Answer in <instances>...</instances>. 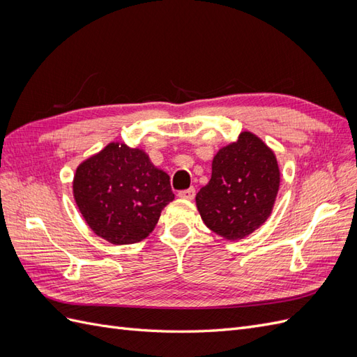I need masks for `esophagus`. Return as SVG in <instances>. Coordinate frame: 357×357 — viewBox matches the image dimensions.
<instances>
[{
    "mask_svg": "<svg viewBox=\"0 0 357 357\" xmlns=\"http://www.w3.org/2000/svg\"><path fill=\"white\" fill-rule=\"evenodd\" d=\"M178 197L183 198V199H193V197H195V189L189 188V189H185V190H180Z\"/></svg>",
    "mask_w": 357,
    "mask_h": 357,
    "instance_id": "esophagus-1",
    "label": "esophagus"
}]
</instances>
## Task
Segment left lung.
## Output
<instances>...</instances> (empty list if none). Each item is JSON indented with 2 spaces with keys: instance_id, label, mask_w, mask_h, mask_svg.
<instances>
[{
  "instance_id": "left-lung-1",
  "label": "left lung",
  "mask_w": 357,
  "mask_h": 357,
  "mask_svg": "<svg viewBox=\"0 0 357 357\" xmlns=\"http://www.w3.org/2000/svg\"><path fill=\"white\" fill-rule=\"evenodd\" d=\"M278 186L274 152L244 131L214 156L211 178L197 193V207L213 232L226 240H241L271 215Z\"/></svg>"
}]
</instances>
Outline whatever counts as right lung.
I'll list each match as a JSON object with an SVG mask.
<instances>
[{"instance_id": "1", "label": "right lung", "mask_w": 357, "mask_h": 357, "mask_svg": "<svg viewBox=\"0 0 357 357\" xmlns=\"http://www.w3.org/2000/svg\"><path fill=\"white\" fill-rule=\"evenodd\" d=\"M75 204L89 228L112 244H134L155 229L174 199L169 176L142 149L110 143L75 169Z\"/></svg>"}]
</instances>
